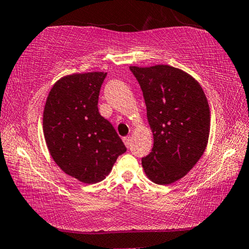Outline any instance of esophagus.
I'll return each mask as SVG.
<instances>
[{
    "label": "esophagus",
    "instance_id": "1",
    "mask_svg": "<svg viewBox=\"0 0 249 249\" xmlns=\"http://www.w3.org/2000/svg\"><path fill=\"white\" fill-rule=\"evenodd\" d=\"M123 142L127 148H129V145H131V136H125V138H123Z\"/></svg>",
    "mask_w": 249,
    "mask_h": 249
}]
</instances>
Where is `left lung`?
Instances as JSON below:
<instances>
[{
    "instance_id": "8db88e82",
    "label": "left lung",
    "mask_w": 249,
    "mask_h": 249,
    "mask_svg": "<svg viewBox=\"0 0 249 249\" xmlns=\"http://www.w3.org/2000/svg\"><path fill=\"white\" fill-rule=\"evenodd\" d=\"M141 86L153 148L142 158L150 180L173 184L201 158L209 141L210 108L204 91L188 73L170 65L129 66Z\"/></svg>"
}]
</instances>
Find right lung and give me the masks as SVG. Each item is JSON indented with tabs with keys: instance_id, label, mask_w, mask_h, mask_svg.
Returning <instances> with one entry per match:
<instances>
[{
	"instance_id": "1",
	"label": "right lung",
	"mask_w": 249,
	"mask_h": 249,
	"mask_svg": "<svg viewBox=\"0 0 249 249\" xmlns=\"http://www.w3.org/2000/svg\"><path fill=\"white\" fill-rule=\"evenodd\" d=\"M107 73H74L56 81L43 115L47 148L69 176L96 184L110 173L126 151L123 141L98 110V98Z\"/></svg>"
}]
</instances>
